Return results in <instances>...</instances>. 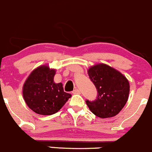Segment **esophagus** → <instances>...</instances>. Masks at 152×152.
Here are the masks:
<instances>
[{
	"label": "esophagus",
	"instance_id": "obj_1",
	"mask_svg": "<svg viewBox=\"0 0 152 152\" xmlns=\"http://www.w3.org/2000/svg\"><path fill=\"white\" fill-rule=\"evenodd\" d=\"M72 94H80V91L79 89H77V88H75V89H74L72 91Z\"/></svg>",
	"mask_w": 152,
	"mask_h": 152
}]
</instances>
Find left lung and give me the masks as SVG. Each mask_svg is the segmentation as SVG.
Here are the masks:
<instances>
[{
	"instance_id": "1",
	"label": "left lung",
	"mask_w": 152,
	"mask_h": 152,
	"mask_svg": "<svg viewBox=\"0 0 152 152\" xmlns=\"http://www.w3.org/2000/svg\"><path fill=\"white\" fill-rule=\"evenodd\" d=\"M88 74L97 90L95 100H86L90 111L101 118L118 115L129 97V83L126 77L106 64L91 67Z\"/></svg>"
}]
</instances>
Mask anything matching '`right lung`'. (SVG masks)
<instances>
[{
  "label": "right lung",
  "mask_w": 152,
  "mask_h": 152,
  "mask_svg": "<svg viewBox=\"0 0 152 152\" xmlns=\"http://www.w3.org/2000/svg\"><path fill=\"white\" fill-rule=\"evenodd\" d=\"M55 75V69L42 66L30 74L23 85L26 103L38 115L55 114L71 97V94L64 91L61 83L54 82Z\"/></svg>",
  "instance_id": "right-lung-1"
}]
</instances>
